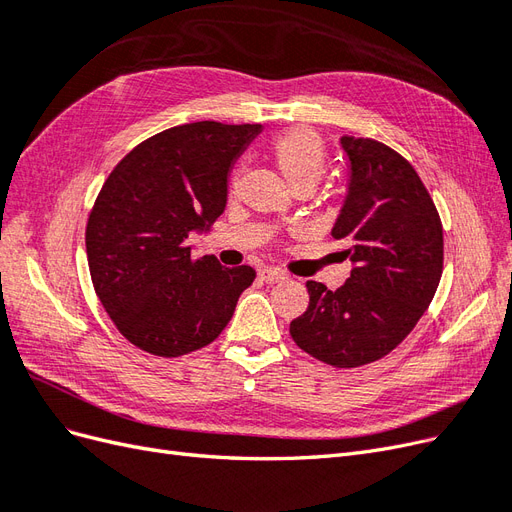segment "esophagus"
Here are the masks:
<instances>
[{
  "instance_id": "1",
  "label": "esophagus",
  "mask_w": 512,
  "mask_h": 512,
  "mask_svg": "<svg viewBox=\"0 0 512 512\" xmlns=\"http://www.w3.org/2000/svg\"><path fill=\"white\" fill-rule=\"evenodd\" d=\"M258 275H260V280H262V282H267V284H277V282H284L286 277H288L284 271H280V269H271V267L260 269V271H258Z\"/></svg>"
}]
</instances>
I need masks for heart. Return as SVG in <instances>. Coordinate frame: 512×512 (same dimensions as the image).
<instances>
[{"label": "heart", "mask_w": 512, "mask_h": 512, "mask_svg": "<svg viewBox=\"0 0 512 512\" xmlns=\"http://www.w3.org/2000/svg\"><path fill=\"white\" fill-rule=\"evenodd\" d=\"M271 160L292 190L301 185L314 188L327 162V147L318 132L292 128L271 143Z\"/></svg>", "instance_id": "b5f03b06"}]
</instances>
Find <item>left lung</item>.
I'll use <instances>...</instances> for the list:
<instances>
[{
    "instance_id": "obj_1",
    "label": "left lung",
    "mask_w": 512,
    "mask_h": 512,
    "mask_svg": "<svg viewBox=\"0 0 512 512\" xmlns=\"http://www.w3.org/2000/svg\"><path fill=\"white\" fill-rule=\"evenodd\" d=\"M348 160L344 205L331 228L352 262L344 286L307 282L290 322L301 350L333 367H361L395 350L421 320L442 277V224L421 177L371 138H339Z\"/></svg>"
}]
</instances>
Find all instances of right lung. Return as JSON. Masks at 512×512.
<instances>
[{"mask_svg": "<svg viewBox=\"0 0 512 512\" xmlns=\"http://www.w3.org/2000/svg\"><path fill=\"white\" fill-rule=\"evenodd\" d=\"M260 123L194 121L134 147L98 194L87 222L91 282L119 333L156 356L211 344L235 314L252 267L196 258L190 237L209 232L228 200V177Z\"/></svg>", "mask_w": 512, "mask_h": 512, "instance_id": "1", "label": "right lung"}]
</instances>
